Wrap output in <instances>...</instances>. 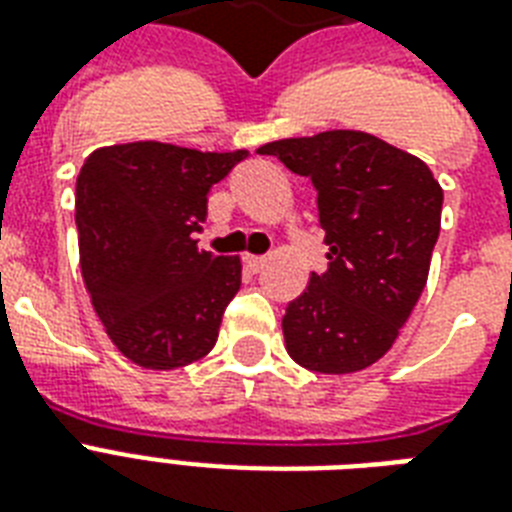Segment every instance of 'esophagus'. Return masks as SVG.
I'll return each instance as SVG.
<instances>
[{"label":"esophagus","mask_w":512,"mask_h":512,"mask_svg":"<svg viewBox=\"0 0 512 512\" xmlns=\"http://www.w3.org/2000/svg\"><path fill=\"white\" fill-rule=\"evenodd\" d=\"M244 265H247V271H252V273L263 271V265H265V257H257V255H244Z\"/></svg>","instance_id":"1"}]
</instances>
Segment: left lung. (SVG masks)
I'll use <instances>...</instances> for the list:
<instances>
[{"label": "left lung", "mask_w": 512, "mask_h": 512, "mask_svg": "<svg viewBox=\"0 0 512 512\" xmlns=\"http://www.w3.org/2000/svg\"><path fill=\"white\" fill-rule=\"evenodd\" d=\"M311 177L327 273L281 319L287 353L321 374L380 361L420 300L441 231L444 191L428 164L369 132L329 130L257 148Z\"/></svg>", "instance_id": "8db88e82"}]
</instances>
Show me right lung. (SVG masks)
Wrapping results in <instances>:
<instances>
[{
  "label": "right lung",
  "mask_w": 512,
  "mask_h": 512,
  "mask_svg": "<svg viewBox=\"0 0 512 512\" xmlns=\"http://www.w3.org/2000/svg\"><path fill=\"white\" fill-rule=\"evenodd\" d=\"M247 156L140 140L98 148L82 164L84 287L132 364L167 372L215 348L225 305L241 287V260L204 252L193 233L207 217L209 188Z\"/></svg>",
  "instance_id": "obj_1"
}]
</instances>
